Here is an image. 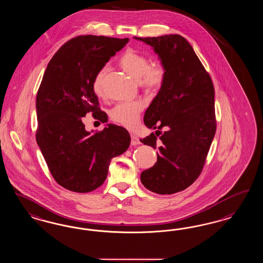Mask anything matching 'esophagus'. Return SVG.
Listing matches in <instances>:
<instances>
[{"instance_id": "obj_1", "label": "esophagus", "mask_w": 263, "mask_h": 263, "mask_svg": "<svg viewBox=\"0 0 263 263\" xmlns=\"http://www.w3.org/2000/svg\"><path fill=\"white\" fill-rule=\"evenodd\" d=\"M140 144H141L140 139H139L136 135L131 134V145H132V146H137V145H140Z\"/></svg>"}]
</instances>
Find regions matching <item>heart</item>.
Wrapping results in <instances>:
<instances>
[{"label":"heart","instance_id":"b5f03b06","mask_svg":"<svg viewBox=\"0 0 263 263\" xmlns=\"http://www.w3.org/2000/svg\"><path fill=\"white\" fill-rule=\"evenodd\" d=\"M119 64L126 73L139 81L147 92L158 91L164 83L166 77L165 68L160 64L151 65L146 55L132 49H128L122 53L119 59ZM107 72L108 66L105 65L95 75L92 84L95 94H104V83ZM143 109L144 103L142 101L122 102L109 110V116L116 123L127 128H133L136 126Z\"/></svg>","mask_w":263,"mask_h":263}]
</instances>
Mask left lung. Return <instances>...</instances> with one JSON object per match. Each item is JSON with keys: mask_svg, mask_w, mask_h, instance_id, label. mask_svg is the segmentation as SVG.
<instances>
[{"mask_svg": "<svg viewBox=\"0 0 263 263\" xmlns=\"http://www.w3.org/2000/svg\"><path fill=\"white\" fill-rule=\"evenodd\" d=\"M134 39L151 46L166 71L144 116L147 128L166 130L141 139L144 145L158 148L157 162L141 173V182L159 195L175 194L192 185L203 167L216 130L214 88L184 37L170 34Z\"/></svg>", "mask_w": 263, "mask_h": 263, "instance_id": "8db88e82", "label": "left lung"}]
</instances>
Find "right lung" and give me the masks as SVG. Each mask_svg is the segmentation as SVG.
<instances>
[{
	"label": "right lung",
	"mask_w": 263,
	"mask_h": 263,
	"mask_svg": "<svg viewBox=\"0 0 263 263\" xmlns=\"http://www.w3.org/2000/svg\"><path fill=\"white\" fill-rule=\"evenodd\" d=\"M128 41L75 37L54 53L45 70L36 97V141L53 178L65 189L88 193L99 188L111 158L129 147L131 138L123 127L108 123L94 133L85 129L82 118L99 109L95 75Z\"/></svg>",
	"instance_id": "1"
}]
</instances>
